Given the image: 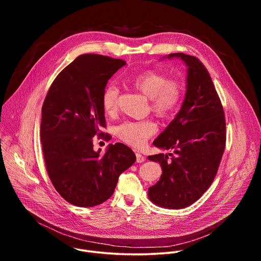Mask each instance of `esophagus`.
Here are the masks:
<instances>
[{"instance_id": "esophagus-1", "label": "esophagus", "mask_w": 261, "mask_h": 261, "mask_svg": "<svg viewBox=\"0 0 261 261\" xmlns=\"http://www.w3.org/2000/svg\"><path fill=\"white\" fill-rule=\"evenodd\" d=\"M144 160H145L144 156H142L140 153H136V162L137 163H142V162H144Z\"/></svg>"}]
</instances>
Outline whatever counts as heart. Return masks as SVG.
I'll return each mask as SVG.
<instances>
[{"label": "heart", "mask_w": 261, "mask_h": 261, "mask_svg": "<svg viewBox=\"0 0 261 261\" xmlns=\"http://www.w3.org/2000/svg\"><path fill=\"white\" fill-rule=\"evenodd\" d=\"M134 87L151 101V108L161 117H169L181 99V87L174 80H167L162 73L146 71L139 74L133 81ZM120 89L115 84H109L102 94V106L107 115H114L118 109ZM157 131V125L152 120L126 121L116 129L117 136L127 144L135 147L142 146L145 141Z\"/></svg>", "instance_id": "b5f03b06"}]
</instances>
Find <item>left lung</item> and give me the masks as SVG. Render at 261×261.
Listing matches in <instances>:
<instances>
[{
	"instance_id": "1",
	"label": "left lung",
	"mask_w": 261,
	"mask_h": 261,
	"mask_svg": "<svg viewBox=\"0 0 261 261\" xmlns=\"http://www.w3.org/2000/svg\"><path fill=\"white\" fill-rule=\"evenodd\" d=\"M165 58H178L187 66V85L179 111L153 142L173 153L147 157L162 168L147 196L161 207L177 210L198 200L213 182L224 153L226 127L224 110L202 63L182 53Z\"/></svg>"
}]
</instances>
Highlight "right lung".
Here are the masks:
<instances>
[{
  "label": "right lung",
  "instance_id": "obj_1",
  "mask_svg": "<svg viewBox=\"0 0 261 261\" xmlns=\"http://www.w3.org/2000/svg\"><path fill=\"white\" fill-rule=\"evenodd\" d=\"M126 62L82 55L54 81L42 106L40 137L46 169L59 194L71 204L91 207L114 194L120 174L136 160L123 143L109 144L104 155L93 137L104 135L102 94L108 80Z\"/></svg>",
  "mask_w": 261,
  "mask_h": 261
}]
</instances>
